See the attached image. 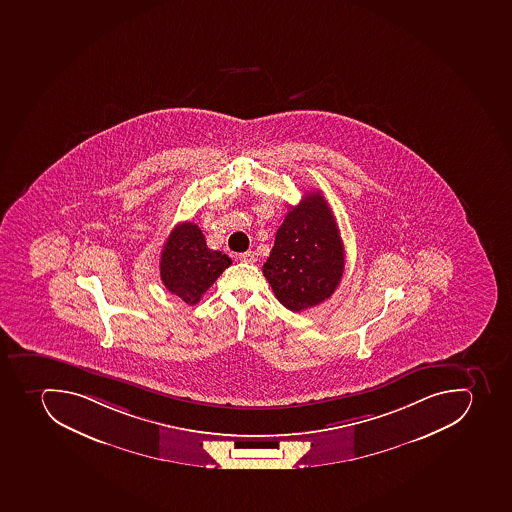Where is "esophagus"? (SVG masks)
<instances>
[{
	"mask_svg": "<svg viewBox=\"0 0 512 512\" xmlns=\"http://www.w3.org/2000/svg\"><path fill=\"white\" fill-rule=\"evenodd\" d=\"M240 261L246 262V264H253L256 261V254L253 251H246V253L240 254Z\"/></svg>",
	"mask_w": 512,
	"mask_h": 512,
	"instance_id": "esophagus-1",
	"label": "esophagus"
}]
</instances>
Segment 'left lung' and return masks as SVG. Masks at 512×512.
Returning a JSON list of instances; mask_svg holds the SVG:
<instances>
[{
    "label": "left lung",
    "instance_id": "obj_1",
    "mask_svg": "<svg viewBox=\"0 0 512 512\" xmlns=\"http://www.w3.org/2000/svg\"><path fill=\"white\" fill-rule=\"evenodd\" d=\"M345 251L323 194L314 191L290 207L262 266L277 300L290 311L310 310L339 287Z\"/></svg>",
    "mask_w": 512,
    "mask_h": 512
}]
</instances>
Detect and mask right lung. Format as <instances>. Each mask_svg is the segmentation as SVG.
<instances>
[{
    "mask_svg": "<svg viewBox=\"0 0 512 512\" xmlns=\"http://www.w3.org/2000/svg\"><path fill=\"white\" fill-rule=\"evenodd\" d=\"M232 264L222 251L209 250L201 228L183 222L173 228L160 254V277L168 292L196 305L207 288Z\"/></svg>",
    "mask_w": 512,
    "mask_h": 512,
    "instance_id": "1",
    "label": "right lung"
}]
</instances>
